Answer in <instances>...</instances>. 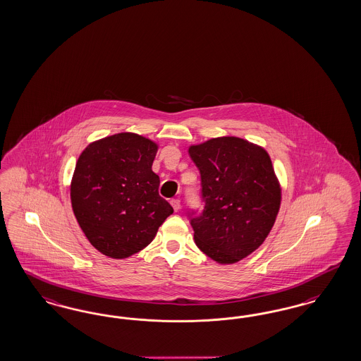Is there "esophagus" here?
<instances>
[{
	"label": "esophagus",
	"mask_w": 361,
	"mask_h": 361,
	"mask_svg": "<svg viewBox=\"0 0 361 361\" xmlns=\"http://www.w3.org/2000/svg\"><path fill=\"white\" fill-rule=\"evenodd\" d=\"M172 207H173L174 212L180 211V207H181V201L178 199H173L171 201Z\"/></svg>",
	"instance_id": "34e87169"
}]
</instances>
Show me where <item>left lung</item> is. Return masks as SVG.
I'll use <instances>...</instances> for the list:
<instances>
[{
    "label": "left lung",
    "mask_w": 361,
    "mask_h": 361,
    "mask_svg": "<svg viewBox=\"0 0 361 361\" xmlns=\"http://www.w3.org/2000/svg\"><path fill=\"white\" fill-rule=\"evenodd\" d=\"M201 174L202 213L190 224L201 252L235 264L264 243L281 204V187L268 152L235 136L189 147Z\"/></svg>",
    "instance_id": "left-lung-1"
}]
</instances>
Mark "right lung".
Masks as SVG:
<instances>
[{"label":"right lung","mask_w":361,"mask_h":361,"mask_svg":"<svg viewBox=\"0 0 361 361\" xmlns=\"http://www.w3.org/2000/svg\"><path fill=\"white\" fill-rule=\"evenodd\" d=\"M159 145L123 132L87 145L75 162L71 201L78 225L102 255L126 259L149 245L173 208L152 171Z\"/></svg>","instance_id":"obj_1"}]
</instances>
